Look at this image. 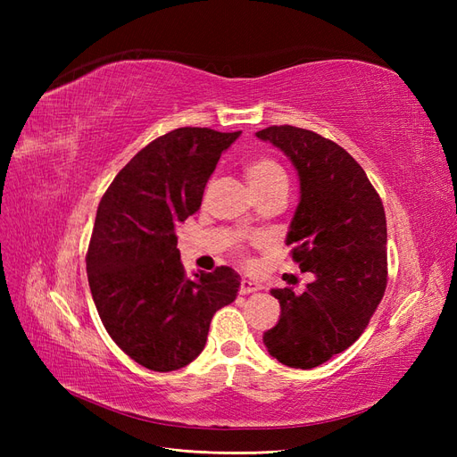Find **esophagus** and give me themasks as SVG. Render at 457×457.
Instances as JSON below:
<instances>
[{"instance_id": "1", "label": "esophagus", "mask_w": 457, "mask_h": 457, "mask_svg": "<svg viewBox=\"0 0 457 457\" xmlns=\"http://www.w3.org/2000/svg\"><path fill=\"white\" fill-rule=\"evenodd\" d=\"M259 289H261V284H257V282H252V280H242L240 282V295L253 294V292H259Z\"/></svg>"}]
</instances>
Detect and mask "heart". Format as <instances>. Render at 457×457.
I'll list each match as a JSON object with an SVG mask.
<instances>
[{
  "label": "heart",
  "mask_w": 457,
  "mask_h": 457,
  "mask_svg": "<svg viewBox=\"0 0 457 457\" xmlns=\"http://www.w3.org/2000/svg\"><path fill=\"white\" fill-rule=\"evenodd\" d=\"M245 179L255 195H261L276 185H286V173L278 162L272 158H255L245 163Z\"/></svg>",
  "instance_id": "obj_1"
}]
</instances>
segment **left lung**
<instances>
[{"instance_id":"obj_1","label":"left lung","mask_w":457,"mask_h":457,"mask_svg":"<svg viewBox=\"0 0 457 457\" xmlns=\"http://www.w3.org/2000/svg\"><path fill=\"white\" fill-rule=\"evenodd\" d=\"M280 148L299 175V204L286 237L314 280L303 292L272 289L280 320L262 343L276 361L311 370L362 336L386 287V220L381 198L347 150L309 129L255 133Z\"/></svg>"}]
</instances>
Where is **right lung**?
I'll list each match as a JSON object with an SVG mask.
<instances>
[{"instance_id":"right-lung-1","label":"right lung","mask_w":457,"mask_h":457,"mask_svg":"<svg viewBox=\"0 0 457 457\" xmlns=\"http://www.w3.org/2000/svg\"><path fill=\"white\" fill-rule=\"evenodd\" d=\"M242 131L179 128L137 152L96 210L87 278L118 347L154 371L185 368L204 351L213 314L238 295L230 267L188 278L175 227L196 213L220 154Z\"/></svg>"}]
</instances>
